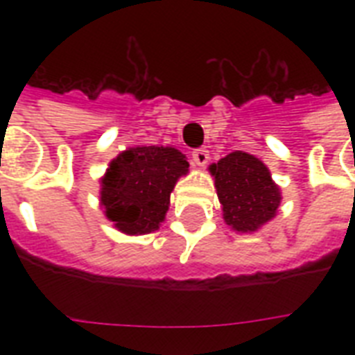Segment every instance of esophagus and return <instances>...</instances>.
I'll return each instance as SVG.
<instances>
[{
	"mask_svg": "<svg viewBox=\"0 0 355 355\" xmlns=\"http://www.w3.org/2000/svg\"><path fill=\"white\" fill-rule=\"evenodd\" d=\"M191 158H193L195 166L205 167L206 164H208V160H210V153H208L206 149H197V150H193Z\"/></svg>",
	"mask_w": 355,
	"mask_h": 355,
	"instance_id": "34e87169",
	"label": "esophagus"
}]
</instances>
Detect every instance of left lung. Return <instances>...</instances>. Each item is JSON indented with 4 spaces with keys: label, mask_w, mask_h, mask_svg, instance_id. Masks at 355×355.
Instances as JSON below:
<instances>
[{
    "label": "left lung",
    "mask_w": 355,
    "mask_h": 355,
    "mask_svg": "<svg viewBox=\"0 0 355 355\" xmlns=\"http://www.w3.org/2000/svg\"><path fill=\"white\" fill-rule=\"evenodd\" d=\"M208 169L221 202L223 219L234 232L254 234L275 219L282 191L259 158L234 150Z\"/></svg>",
    "instance_id": "left-lung-1"
}]
</instances>
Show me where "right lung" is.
<instances>
[{"mask_svg":"<svg viewBox=\"0 0 355 355\" xmlns=\"http://www.w3.org/2000/svg\"><path fill=\"white\" fill-rule=\"evenodd\" d=\"M188 171V158L175 147L136 145L121 150L99 180L105 217L127 236L155 232L166 219L178 178Z\"/></svg>","mask_w":355,"mask_h":355,"instance_id":"right-lung-1","label":"right lung"}]
</instances>
